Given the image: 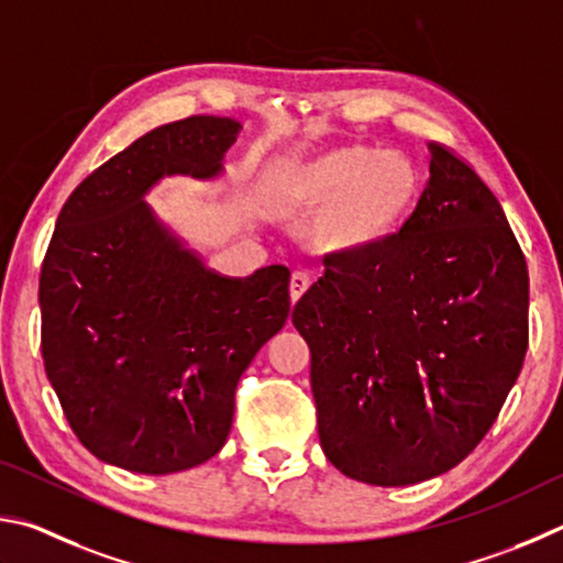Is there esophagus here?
<instances>
[{
	"label": "esophagus",
	"mask_w": 563,
	"mask_h": 563,
	"mask_svg": "<svg viewBox=\"0 0 563 563\" xmlns=\"http://www.w3.org/2000/svg\"><path fill=\"white\" fill-rule=\"evenodd\" d=\"M311 287V276L307 272H294L291 282H289V291H291V303H297L307 289Z\"/></svg>",
	"instance_id": "1"
}]
</instances>
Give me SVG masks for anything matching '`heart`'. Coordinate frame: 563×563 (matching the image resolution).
I'll use <instances>...</instances> for the list:
<instances>
[{
  "label": "heart",
  "mask_w": 563,
  "mask_h": 563,
  "mask_svg": "<svg viewBox=\"0 0 563 563\" xmlns=\"http://www.w3.org/2000/svg\"><path fill=\"white\" fill-rule=\"evenodd\" d=\"M276 190L294 207L323 205L311 227L323 250L363 254L386 244L410 220L422 175L408 155L346 143L282 167Z\"/></svg>",
  "instance_id": "obj_1"
}]
</instances>
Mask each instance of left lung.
Masks as SVG:
<instances>
[{"mask_svg":"<svg viewBox=\"0 0 563 563\" xmlns=\"http://www.w3.org/2000/svg\"><path fill=\"white\" fill-rule=\"evenodd\" d=\"M402 230L329 256L291 321L311 349L323 455L406 487L460 465L497 420L529 346V272L495 192L430 143Z\"/></svg>","mask_w":563,"mask_h":563,"instance_id":"obj_1","label":"left lung"}]
</instances>
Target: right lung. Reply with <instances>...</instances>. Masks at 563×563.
<instances>
[{
    "mask_svg": "<svg viewBox=\"0 0 563 563\" xmlns=\"http://www.w3.org/2000/svg\"><path fill=\"white\" fill-rule=\"evenodd\" d=\"M242 125L195 115L155 128L68 197L38 279L42 356L81 445L167 475L222 450L234 390L289 317V269H205L143 195L163 175L212 177Z\"/></svg>",
    "mask_w": 563,
    "mask_h": 563,
    "instance_id": "obj_1",
    "label": "right lung"
}]
</instances>
